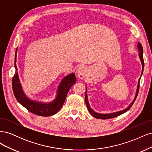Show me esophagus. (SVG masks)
Returning a JSON list of instances; mask_svg holds the SVG:
<instances>
[{
    "instance_id": "obj_1",
    "label": "esophagus",
    "mask_w": 152,
    "mask_h": 152,
    "mask_svg": "<svg viewBox=\"0 0 152 152\" xmlns=\"http://www.w3.org/2000/svg\"><path fill=\"white\" fill-rule=\"evenodd\" d=\"M87 71V70L85 66H79L77 68V70L78 77H79L80 79H83V78H84L85 76L86 75Z\"/></svg>"
}]
</instances>
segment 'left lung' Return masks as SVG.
Wrapping results in <instances>:
<instances>
[{"label": "left lung", "mask_w": 152, "mask_h": 152, "mask_svg": "<svg viewBox=\"0 0 152 152\" xmlns=\"http://www.w3.org/2000/svg\"><path fill=\"white\" fill-rule=\"evenodd\" d=\"M137 50H138V55H139V58L140 59V61L141 62V65H142V71H141V74L140 76V78L138 80V83H137V89H136V94H135V96H134V99L132 100V102L130 103V104L128 106V107L122 110H120V111H117L115 112H113V113H99L98 112H96L95 111L92 109L90 107V104L88 102V97H87V88L86 87V95H85V102L86 104L87 105V110H89V112H90V113L93 115L94 117L96 118H99V119H107V118H114V117H118L119 115H121L124 113L125 112H127L131 108V107H132V105L134 103V101L136 99V97L137 96V93H138V91H139V88H140V79H141V77L142 76V72H143V69H144V60H143V49H142V45L141 44L140 42L137 43Z\"/></svg>", "instance_id": "8db88e82"}]
</instances>
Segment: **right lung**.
<instances>
[{
  "label": "right lung",
  "mask_w": 152,
  "mask_h": 152,
  "mask_svg": "<svg viewBox=\"0 0 152 152\" xmlns=\"http://www.w3.org/2000/svg\"><path fill=\"white\" fill-rule=\"evenodd\" d=\"M17 51L18 48L16 50L15 57V67L16 71H18L16 66ZM75 82L76 77L74 73L67 75L63 78L59 83L55 99L50 102H43L31 99L25 94L23 90L18 72L14 75L12 81L14 94L18 102L30 112L43 117L51 116L58 112L65 102L69 89Z\"/></svg>",
  "instance_id": "right-lung-1"
}]
</instances>
